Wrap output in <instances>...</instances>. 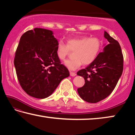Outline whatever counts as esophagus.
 <instances>
[{"instance_id": "34e87169", "label": "esophagus", "mask_w": 135, "mask_h": 135, "mask_svg": "<svg viewBox=\"0 0 135 135\" xmlns=\"http://www.w3.org/2000/svg\"><path fill=\"white\" fill-rule=\"evenodd\" d=\"M70 76H72V77H74V76H76V74L75 73H73V72H70Z\"/></svg>"}]
</instances>
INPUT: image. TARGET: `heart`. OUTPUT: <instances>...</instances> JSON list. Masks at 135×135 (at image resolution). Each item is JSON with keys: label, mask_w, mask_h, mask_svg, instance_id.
<instances>
[{"label": "heart", "mask_w": 135, "mask_h": 135, "mask_svg": "<svg viewBox=\"0 0 135 135\" xmlns=\"http://www.w3.org/2000/svg\"><path fill=\"white\" fill-rule=\"evenodd\" d=\"M102 43L97 37L71 38L67 41V45L62 41H59L56 47V55L58 58L63 60L70 54L74 51L71 59H67L64 64L68 70L74 71L79 68L83 64L89 65L92 63L99 54Z\"/></svg>", "instance_id": "b5f03b06"}]
</instances>
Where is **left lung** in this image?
<instances>
[{
  "instance_id": "obj_1",
  "label": "left lung",
  "mask_w": 135,
  "mask_h": 135,
  "mask_svg": "<svg viewBox=\"0 0 135 135\" xmlns=\"http://www.w3.org/2000/svg\"><path fill=\"white\" fill-rule=\"evenodd\" d=\"M104 37L108 43L103 51L92 63L77 73L85 81L77 92L82 99L89 103H97L108 97L123 73V56L119 43L106 31Z\"/></svg>"
}]
</instances>
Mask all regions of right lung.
I'll use <instances>...</instances> for the list:
<instances>
[{
	"instance_id": "1",
	"label": "right lung",
	"mask_w": 135,
	"mask_h": 135,
	"mask_svg": "<svg viewBox=\"0 0 135 135\" xmlns=\"http://www.w3.org/2000/svg\"><path fill=\"white\" fill-rule=\"evenodd\" d=\"M58 43L53 31L41 28L27 31L20 38L14 65L21 88L32 97L47 98L70 76L56 55Z\"/></svg>"
}]
</instances>
